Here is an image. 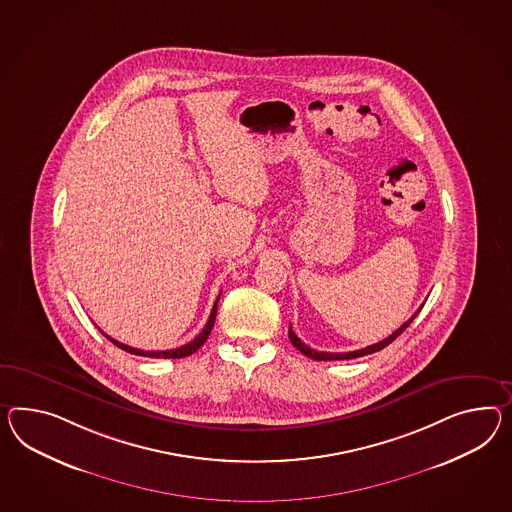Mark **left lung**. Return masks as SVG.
<instances>
[{"instance_id": "left-lung-1", "label": "left lung", "mask_w": 512, "mask_h": 512, "mask_svg": "<svg viewBox=\"0 0 512 512\" xmlns=\"http://www.w3.org/2000/svg\"><path fill=\"white\" fill-rule=\"evenodd\" d=\"M420 314V310L416 312V314L412 315L410 319H408L407 323H403L401 327L395 330L394 334H390L388 338H384V340L379 341V343H373V345H367L364 349H358V351H349V353H323V351H314L312 347H308V345H304L299 338H297V334L293 332V328L289 327V340L291 343L301 351L302 354H306L308 358H312V360H351V358H358V356H366V354L377 353L380 349H384L386 345H390L392 341L397 338V336H401L403 332H405V328L414 321V317Z\"/></svg>"}]
</instances>
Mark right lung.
<instances>
[{
    "label": "right lung",
    "mask_w": 512,
    "mask_h": 512,
    "mask_svg": "<svg viewBox=\"0 0 512 512\" xmlns=\"http://www.w3.org/2000/svg\"><path fill=\"white\" fill-rule=\"evenodd\" d=\"M219 297H221V295H219ZM219 297H217V301H215L213 308H211L210 319H208V323H206L204 330L198 334L195 340L185 343V345L178 347V349H171V351H143V349H135V347H130V345H124V343H120V341L113 340L111 336H107L104 332H102V334H104L107 340L111 341V343H115L117 347H120V349H122V351H126V353L137 354V356H148V358H184V356H189V354H193L195 351H198V349L204 345V341L208 340L211 328H213V323H215V314H217Z\"/></svg>",
    "instance_id": "right-lung-1"
}]
</instances>
